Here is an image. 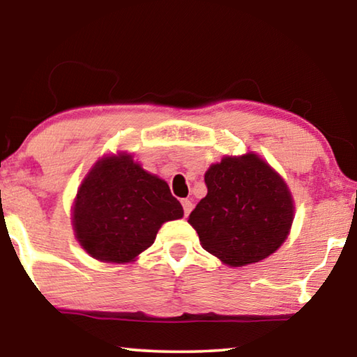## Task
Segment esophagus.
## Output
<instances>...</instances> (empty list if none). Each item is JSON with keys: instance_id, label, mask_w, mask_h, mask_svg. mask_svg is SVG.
I'll return each mask as SVG.
<instances>
[{"instance_id": "1", "label": "esophagus", "mask_w": 357, "mask_h": 357, "mask_svg": "<svg viewBox=\"0 0 357 357\" xmlns=\"http://www.w3.org/2000/svg\"><path fill=\"white\" fill-rule=\"evenodd\" d=\"M182 206H183L185 216H188L190 211H192V209H193V199L192 198H183L182 199Z\"/></svg>"}]
</instances>
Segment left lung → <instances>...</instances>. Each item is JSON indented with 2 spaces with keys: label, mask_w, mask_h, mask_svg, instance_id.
<instances>
[{
  "label": "left lung",
  "mask_w": 357,
  "mask_h": 357,
  "mask_svg": "<svg viewBox=\"0 0 357 357\" xmlns=\"http://www.w3.org/2000/svg\"><path fill=\"white\" fill-rule=\"evenodd\" d=\"M208 193L190 213L204 250L229 266L265 260L289 236L294 199L257 153L224 155L204 174Z\"/></svg>",
  "instance_id": "obj_1"
}]
</instances>
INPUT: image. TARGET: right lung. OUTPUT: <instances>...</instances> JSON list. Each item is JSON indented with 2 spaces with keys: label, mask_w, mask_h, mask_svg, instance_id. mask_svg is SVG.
Instances as JSON below:
<instances>
[{
  "label": "right lung",
  "mask_w": 357,
  "mask_h": 357,
  "mask_svg": "<svg viewBox=\"0 0 357 357\" xmlns=\"http://www.w3.org/2000/svg\"><path fill=\"white\" fill-rule=\"evenodd\" d=\"M73 231L82 250L104 263H131L155 241L164 222L183 218L169 185L126 151L92 165L73 203Z\"/></svg>",
  "instance_id": "1"
}]
</instances>
